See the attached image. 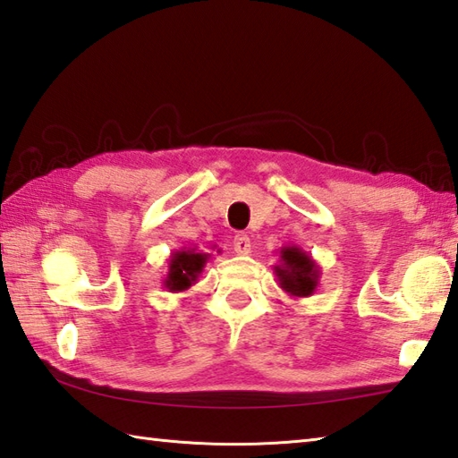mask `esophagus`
Masks as SVG:
<instances>
[{"label":"esophagus","instance_id":"esophagus-1","mask_svg":"<svg viewBox=\"0 0 458 458\" xmlns=\"http://www.w3.org/2000/svg\"><path fill=\"white\" fill-rule=\"evenodd\" d=\"M233 249H235L237 255H249L250 253V239L245 233H237L235 239H233Z\"/></svg>","mask_w":458,"mask_h":458}]
</instances>
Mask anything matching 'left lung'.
Segmentation results:
<instances>
[{"label":"left lung","mask_w":458,"mask_h":458,"mask_svg":"<svg viewBox=\"0 0 458 458\" xmlns=\"http://www.w3.org/2000/svg\"><path fill=\"white\" fill-rule=\"evenodd\" d=\"M278 265L273 267L278 286L293 298L312 296L320 283V267L301 247H283L278 250Z\"/></svg>","instance_id":"8db88e82"}]
</instances>
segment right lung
I'll use <instances>...</instances> for the list:
<instances>
[{
  "label": "right lung",
  "mask_w": 458,
  "mask_h": 458,
  "mask_svg": "<svg viewBox=\"0 0 458 458\" xmlns=\"http://www.w3.org/2000/svg\"><path fill=\"white\" fill-rule=\"evenodd\" d=\"M209 257V253H203V250H198L195 247H183L180 250H174L172 257L167 259L164 288H167L170 293L188 291L191 284L198 283Z\"/></svg>",
  "instance_id": "right-lung-1"
}]
</instances>
